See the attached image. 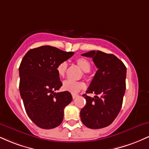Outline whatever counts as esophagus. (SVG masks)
Wrapping results in <instances>:
<instances>
[{
	"label": "esophagus",
	"instance_id": "34e87169",
	"mask_svg": "<svg viewBox=\"0 0 149 149\" xmlns=\"http://www.w3.org/2000/svg\"><path fill=\"white\" fill-rule=\"evenodd\" d=\"M78 95H76V94H72V97H73V99H75V98H76L77 97H78Z\"/></svg>",
	"mask_w": 149,
	"mask_h": 149
}]
</instances>
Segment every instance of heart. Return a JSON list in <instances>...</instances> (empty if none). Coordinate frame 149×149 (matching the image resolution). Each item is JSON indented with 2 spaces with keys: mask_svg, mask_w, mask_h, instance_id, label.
Instances as JSON below:
<instances>
[{
  "mask_svg": "<svg viewBox=\"0 0 149 149\" xmlns=\"http://www.w3.org/2000/svg\"><path fill=\"white\" fill-rule=\"evenodd\" d=\"M77 65L80 68V69L85 73H88L91 69V64L88 59L85 58L80 57L76 59ZM57 72L59 77L63 78L66 74V69H67V63L66 61L60 62L57 66ZM63 90L65 91L71 92V93L76 94L79 92L81 90L85 88V85L83 82H76L73 80H66L64 81L62 85Z\"/></svg>",
  "mask_w": 149,
  "mask_h": 149,
  "instance_id": "b5f03b06",
  "label": "heart"
}]
</instances>
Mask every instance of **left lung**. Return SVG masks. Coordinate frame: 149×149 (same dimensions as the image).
Listing matches in <instances>:
<instances>
[{
  "mask_svg": "<svg viewBox=\"0 0 149 149\" xmlns=\"http://www.w3.org/2000/svg\"><path fill=\"white\" fill-rule=\"evenodd\" d=\"M82 56L92 58L98 70L86 93V104L80 110V119L86 127L101 129L107 127L117 117L122 107L125 92V66L114 54L92 50Z\"/></svg>",
  "mask_w": 149,
  "mask_h": 149,
  "instance_id": "8db88e82",
  "label": "left lung"
}]
</instances>
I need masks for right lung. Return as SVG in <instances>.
<instances>
[{"instance_id": "obj_1", "label": "right lung", "mask_w": 149, "mask_h": 149, "mask_svg": "<svg viewBox=\"0 0 149 149\" xmlns=\"http://www.w3.org/2000/svg\"><path fill=\"white\" fill-rule=\"evenodd\" d=\"M74 54L49 45L27 52L19 68V92L31 120L42 129H52L62 122L65 107L71 103L69 92H55L61 83L57 66Z\"/></svg>"}]
</instances>
